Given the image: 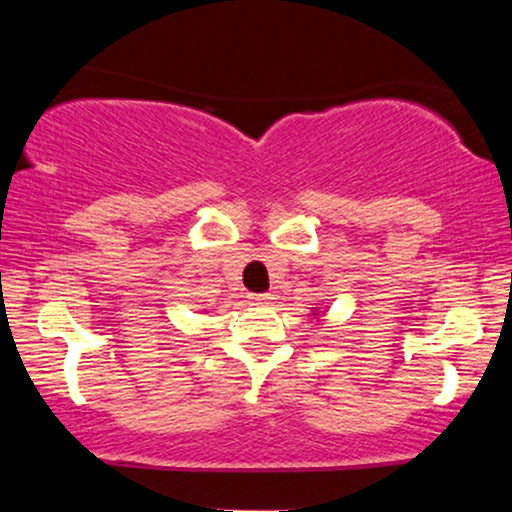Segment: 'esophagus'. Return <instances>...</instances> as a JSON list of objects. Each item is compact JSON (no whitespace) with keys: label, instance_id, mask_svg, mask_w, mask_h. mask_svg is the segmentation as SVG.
<instances>
[{"label":"esophagus","instance_id":"1","mask_svg":"<svg viewBox=\"0 0 512 512\" xmlns=\"http://www.w3.org/2000/svg\"><path fill=\"white\" fill-rule=\"evenodd\" d=\"M250 299L255 304H271V299H274V295H271V292H262V295H252Z\"/></svg>","mask_w":512,"mask_h":512}]
</instances>
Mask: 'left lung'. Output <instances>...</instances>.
I'll return each instance as SVG.
<instances>
[{
	"label": "left lung",
	"mask_w": 512,
	"mask_h": 512,
	"mask_svg": "<svg viewBox=\"0 0 512 512\" xmlns=\"http://www.w3.org/2000/svg\"><path fill=\"white\" fill-rule=\"evenodd\" d=\"M313 316H318V306H316V313H313Z\"/></svg>",
	"instance_id": "obj_1"
}]
</instances>
